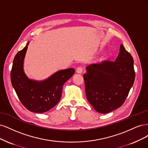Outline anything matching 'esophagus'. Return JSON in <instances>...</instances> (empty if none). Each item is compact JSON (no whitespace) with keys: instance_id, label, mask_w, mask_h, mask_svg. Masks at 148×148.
Here are the masks:
<instances>
[{"instance_id":"34e87169","label":"esophagus","mask_w":148,"mask_h":148,"mask_svg":"<svg viewBox=\"0 0 148 148\" xmlns=\"http://www.w3.org/2000/svg\"><path fill=\"white\" fill-rule=\"evenodd\" d=\"M82 71H83V68L82 67H80V66H79V67H78L77 69H76V73L78 74H81L82 73Z\"/></svg>"}]
</instances>
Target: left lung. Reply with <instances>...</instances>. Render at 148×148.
Wrapping results in <instances>:
<instances>
[{"instance_id": "left-lung-1", "label": "left lung", "mask_w": 148, "mask_h": 148, "mask_svg": "<svg viewBox=\"0 0 148 148\" xmlns=\"http://www.w3.org/2000/svg\"><path fill=\"white\" fill-rule=\"evenodd\" d=\"M85 93L97 112L106 114L121 107L135 81L133 59L122 44L114 61H103L86 68Z\"/></svg>"}]
</instances>
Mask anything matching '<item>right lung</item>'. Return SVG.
Instances as JSON below:
<instances>
[{
    "instance_id": "obj_1",
    "label": "right lung",
    "mask_w": 148,
    "mask_h": 148,
    "mask_svg": "<svg viewBox=\"0 0 148 148\" xmlns=\"http://www.w3.org/2000/svg\"><path fill=\"white\" fill-rule=\"evenodd\" d=\"M29 43L14 58L10 75L11 82L24 106L31 112L43 113L49 111L59 102L63 85L72 77L75 69L69 68L57 71L42 81L29 79L23 69L24 59Z\"/></svg>"
}]
</instances>
